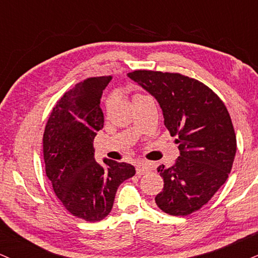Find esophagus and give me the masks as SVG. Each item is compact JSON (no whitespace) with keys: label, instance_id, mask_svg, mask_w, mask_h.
I'll return each instance as SVG.
<instances>
[{"label":"esophagus","instance_id":"esophagus-1","mask_svg":"<svg viewBox=\"0 0 258 258\" xmlns=\"http://www.w3.org/2000/svg\"><path fill=\"white\" fill-rule=\"evenodd\" d=\"M151 170V165L148 164V163H145V162H140L138 163V165H136V174L138 175H142V174H146Z\"/></svg>","mask_w":258,"mask_h":258}]
</instances>
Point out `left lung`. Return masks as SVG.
Masks as SVG:
<instances>
[{"mask_svg":"<svg viewBox=\"0 0 258 258\" xmlns=\"http://www.w3.org/2000/svg\"><path fill=\"white\" fill-rule=\"evenodd\" d=\"M128 77L157 100L164 124L177 136L180 157L156 197L160 210L186 216L199 210L226 182L237 152V139L225 104L202 82L180 74L139 70Z\"/></svg>","mask_w":258,"mask_h":258,"instance_id":"left-lung-1","label":"left lung"}]
</instances>
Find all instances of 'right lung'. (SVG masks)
<instances>
[{
    "mask_svg": "<svg viewBox=\"0 0 258 258\" xmlns=\"http://www.w3.org/2000/svg\"><path fill=\"white\" fill-rule=\"evenodd\" d=\"M112 80L94 77L63 94L43 134L45 174L63 207L74 216L98 222L111 213L119 184L135 175L128 163L94 158V138L104 126L100 99Z\"/></svg>",
    "mask_w": 258,
    "mask_h": 258,
    "instance_id": "obj_1",
    "label": "right lung"
}]
</instances>
